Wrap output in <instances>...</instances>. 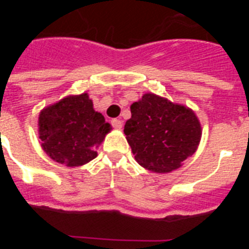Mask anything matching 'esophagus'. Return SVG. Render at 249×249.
<instances>
[{
	"instance_id": "obj_1",
	"label": "esophagus",
	"mask_w": 249,
	"mask_h": 249,
	"mask_svg": "<svg viewBox=\"0 0 249 249\" xmlns=\"http://www.w3.org/2000/svg\"><path fill=\"white\" fill-rule=\"evenodd\" d=\"M111 123L114 128H121V127H122V121H121L120 118H114V120L111 121Z\"/></svg>"
}]
</instances>
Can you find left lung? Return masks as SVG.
Listing matches in <instances>:
<instances>
[{
	"label": "left lung",
	"instance_id": "8db88e82",
	"mask_svg": "<svg viewBox=\"0 0 249 249\" xmlns=\"http://www.w3.org/2000/svg\"><path fill=\"white\" fill-rule=\"evenodd\" d=\"M124 135L135 160L152 172H171L193 155L201 140V124L184 106L153 93L131 106Z\"/></svg>",
	"mask_w": 249,
	"mask_h": 249
}]
</instances>
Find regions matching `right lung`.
<instances>
[{
	"instance_id": "right-lung-1",
	"label": "right lung",
	"mask_w": 249,
	"mask_h": 249,
	"mask_svg": "<svg viewBox=\"0 0 249 249\" xmlns=\"http://www.w3.org/2000/svg\"><path fill=\"white\" fill-rule=\"evenodd\" d=\"M42 148L51 158L77 167L96 158L109 123L93 109L89 94L70 96L43 109L38 118Z\"/></svg>"
}]
</instances>
